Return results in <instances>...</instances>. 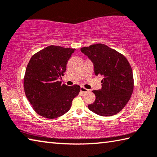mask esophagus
Masks as SVG:
<instances>
[{
  "label": "esophagus",
  "instance_id": "34e87169",
  "mask_svg": "<svg viewBox=\"0 0 157 157\" xmlns=\"http://www.w3.org/2000/svg\"><path fill=\"white\" fill-rule=\"evenodd\" d=\"M80 91L82 92V93H85V92L89 91V90L87 89H86V88H84V86H81L80 87Z\"/></svg>",
  "mask_w": 157,
  "mask_h": 157
}]
</instances>
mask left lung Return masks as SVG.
Masks as SVG:
<instances>
[{
	"mask_svg": "<svg viewBox=\"0 0 157 157\" xmlns=\"http://www.w3.org/2000/svg\"><path fill=\"white\" fill-rule=\"evenodd\" d=\"M94 63L95 75L102 76V89L94 90L95 102L89 105L92 112L111 116L123 109L134 90V77L128 60L123 54L102 44L81 48Z\"/></svg>",
	"mask_w": 157,
	"mask_h": 157,
	"instance_id": "left-lung-1",
	"label": "left lung"
}]
</instances>
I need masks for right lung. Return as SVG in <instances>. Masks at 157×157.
<instances>
[{
    "label": "right lung",
    "mask_w": 157,
    "mask_h": 157,
    "mask_svg": "<svg viewBox=\"0 0 157 157\" xmlns=\"http://www.w3.org/2000/svg\"><path fill=\"white\" fill-rule=\"evenodd\" d=\"M75 48L49 46L33 55L26 67L23 86L33 109L44 118L62 116L80 91L78 84L68 86L59 81Z\"/></svg>",
    "instance_id": "right-lung-1"
}]
</instances>
